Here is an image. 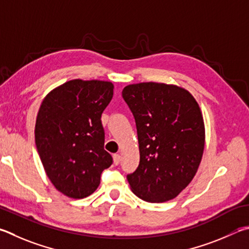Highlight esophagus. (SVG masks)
<instances>
[{"label": "esophagus", "instance_id": "1", "mask_svg": "<svg viewBox=\"0 0 249 249\" xmlns=\"http://www.w3.org/2000/svg\"><path fill=\"white\" fill-rule=\"evenodd\" d=\"M113 162H114V164L117 165L121 162V156L119 153H115V155H113Z\"/></svg>", "mask_w": 249, "mask_h": 249}]
</instances>
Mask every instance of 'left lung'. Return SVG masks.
I'll list each match as a JSON object with an SVG mask.
<instances>
[{"instance_id": "1", "label": "left lung", "mask_w": 249, "mask_h": 249, "mask_svg": "<svg viewBox=\"0 0 249 249\" xmlns=\"http://www.w3.org/2000/svg\"><path fill=\"white\" fill-rule=\"evenodd\" d=\"M135 117L139 165L127 175L140 199H173L192 182L205 148L202 113L191 92L175 85L140 83L122 91Z\"/></svg>"}]
</instances>
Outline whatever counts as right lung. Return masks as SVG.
Segmentation results:
<instances>
[{
	"instance_id": "add662e5",
	"label": "right lung",
	"mask_w": 249,
	"mask_h": 249,
	"mask_svg": "<svg viewBox=\"0 0 249 249\" xmlns=\"http://www.w3.org/2000/svg\"><path fill=\"white\" fill-rule=\"evenodd\" d=\"M113 89L110 81L73 79L51 90L40 106L36 146L48 178L67 197L91 195L112 164L101 115Z\"/></svg>"
}]
</instances>
